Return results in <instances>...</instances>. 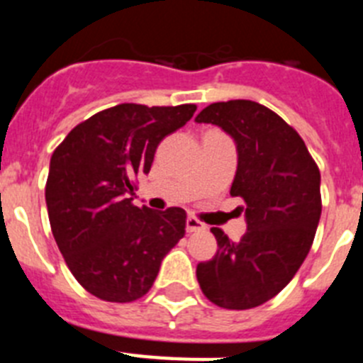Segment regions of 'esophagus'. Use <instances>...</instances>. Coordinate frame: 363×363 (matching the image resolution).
<instances>
[{
    "mask_svg": "<svg viewBox=\"0 0 363 363\" xmlns=\"http://www.w3.org/2000/svg\"><path fill=\"white\" fill-rule=\"evenodd\" d=\"M185 229H187V233H196V230H203L205 225L201 223L198 218L194 216H189L187 218V225H185Z\"/></svg>",
    "mask_w": 363,
    "mask_h": 363,
    "instance_id": "obj_1",
    "label": "esophagus"
}]
</instances>
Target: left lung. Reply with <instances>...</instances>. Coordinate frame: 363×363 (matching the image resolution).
I'll use <instances>...</instances> for the list:
<instances>
[{"mask_svg": "<svg viewBox=\"0 0 363 363\" xmlns=\"http://www.w3.org/2000/svg\"><path fill=\"white\" fill-rule=\"evenodd\" d=\"M196 121L234 138L238 169L230 196L245 201L247 220L238 242L211 229L218 251L198 264V284L214 306L252 309L277 296L309 255L322 214L318 165L289 123L251 99L211 104Z\"/></svg>", "mask_w": 363, "mask_h": 363, "instance_id": "1", "label": "left lung"}]
</instances>
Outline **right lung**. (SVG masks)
Returning a JSON list of instances; mask_svg holds the SVG:
<instances>
[{
  "instance_id": "obj_1",
  "label": "right lung",
  "mask_w": 363,
  "mask_h": 363,
  "mask_svg": "<svg viewBox=\"0 0 363 363\" xmlns=\"http://www.w3.org/2000/svg\"><path fill=\"white\" fill-rule=\"evenodd\" d=\"M196 105L121 104L76 125L50 158L45 200L67 267L105 301L145 296L165 255L184 238L179 207L133 203L136 176L147 174L163 138L184 127Z\"/></svg>"
}]
</instances>
